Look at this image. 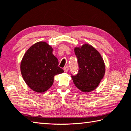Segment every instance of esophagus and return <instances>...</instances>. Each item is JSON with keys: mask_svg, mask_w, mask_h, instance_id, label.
Masks as SVG:
<instances>
[{"mask_svg": "<svg viewBox=\"0 0 131 131\" xmlns=\"http://www.w3.org/2000/svg\"><path fill=\"white\" fill-rule=\"evenodd\" d=\"M63 70L65 72H68V70H69V67H68V66H65V67L63 68Z\"/></svg>", "mask_w": 131, "mask_h": 131, "instance_id": "34e87169", "label": "esophagus"}]
</instances>
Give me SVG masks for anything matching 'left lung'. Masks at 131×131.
<instances>
[{"label": "left lung", "instance_id": "8db88e82", "mask_svg": "<svg viewBox=\"0 0 131 131\" xmlns=\"http://www.w3.org/2000/svg\"><path fill=\"white\" fill-rule=\"evenodd\" d=\"M74 51L78 58L79 71L72 76L73 82L82 92H92L97 88L104 76V62L97 49L88 43L75 47Z\"/></svg>", "mask_w": 131, "mask_h": 131}]
</instances>
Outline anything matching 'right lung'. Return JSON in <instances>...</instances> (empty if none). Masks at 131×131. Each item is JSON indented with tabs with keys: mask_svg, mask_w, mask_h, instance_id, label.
I'll return each mask as SVG.
<instances>
[{
	"mask_svg": "<svg viewBox=\"0 0 131 131\" xmlns=\"http://www.w3.org/2000/svg\"><path fill=\"white\" fill-rule=\"evenodd\" d=\"M52 51L47 42L40 41L29 48L23 57L21 73L26 83L34 92L48 90L53 84L54 76L63 72Z\"/></svg>",
	"mask_w": 131,
	"mask_h": 131,
	"instance_id": "1",
	"label": "right lung"
}]
</instances>
